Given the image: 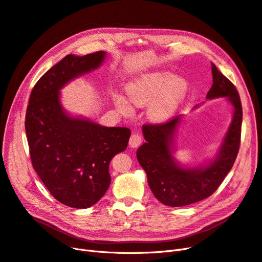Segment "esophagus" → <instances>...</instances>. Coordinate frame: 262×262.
Masks as SVG:
<instances>
[{
  "mask_svg": "<svg viewBox=\"0 0 262 262\" xmlns=\"http://www.w3.org/2000/svg\"><path fill=\"white\" fill-rule=\"evenodd\" d=\"M141 143H143V136H141L138 133H133L130 138H129V146L132 148H136V147L140 146Z\"/></svg>",
  "mask_w": 262,
  "mask_h": 262,
  "instance_id": "1",
  "label": "esophagus"
}]
</instances>
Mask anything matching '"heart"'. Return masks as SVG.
Instances as JSON below:
<instances>
[{"label": "heart", "mask_w": 262, "mask_h": 262, "mask_svg": "<svg viewBox=\"0 0 262 262\" xmlns=\"http://www.w3.org/2000/svg\"><path fill=\"white\" fill-rule=\"evenodd\" d=\"M188 91L184 79L171 76L167 72H154L137 78L126 86L130 102L136 106L148 107V115L152 121H164L172 115ZM113 101L121 113L129 115L132 106L122 95H114Z\"/></svg>", "instance_id": "b5f03b06"}]
</instances>
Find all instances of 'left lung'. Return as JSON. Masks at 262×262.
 <instances>
[{"label": "left lung", "instance_id": "obj_1", "mask_svg": "<svg viewBox=\"0 0 262 262\" xmlns=\"http://www.w3.org/2000/svg\"><path fill=\"white\" fill-rule=\"evenodd\" d=\"M213 85L206 99L227 96L234 106V118L216 159L202 169H182L172 158L171 144L180 116L169 121L145 124L146 143L137 150V159L146 171L154 195L168 206H185L204 200L219 189L233 168L241 146L243 107L236 86L211 62Z\"/></svg>", "mask_w": 262, "mask_h": 262}]
</instances>
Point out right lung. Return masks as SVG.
<instances>
[{
	"label": "right lung",
	"instance_id": "1",
	"mask_svg": "<svg viewBox=\"0 0 262 262\" xmlns=\"http://www.w3.org/2000/svg\"><path fill=\"white\" fill-rule=\"evenodd\" d=\"M105 52L66 56L34 85L25 116V129L35 171L60 203L86 208L98 202L111 183L113 157L124 151L130 129L104 127L63 113L59 90L80 74L96 69Z\"/></svg>",
	"mask_w": 262,
	"mask_h": 262
}]
</instances>
